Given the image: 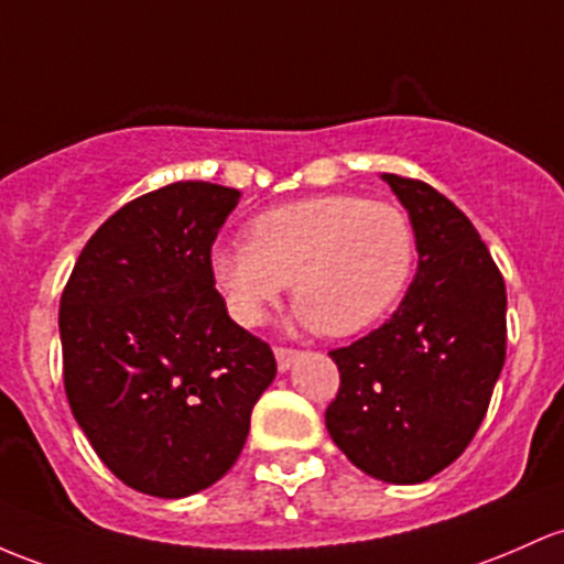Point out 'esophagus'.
<instances>
[{
  "mask_svg": "<svg viewBox=\"0 0 564 564\" xmlns=\"http://www.w3.org/2000/svg\"><path fill=\"white\" fill-rule=\"evenodd\" d=\"M296 358H300V350L296 348H283V345H278L275 348V361H278V369H281V372H286Z\"/></svg>",
  "mask_w": 564,
  "mask_h": 564,
  "instance_id": "obj_1",
  "label": "esophagus"
}]
</instances>
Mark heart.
<instances>
[{
  "label": "heart",
  "instance_id": "b5f03b06",
  "mask_svg": "<svg viewBox=\"0 0 564 564\" xmlns=\"http://www.w3.org/2000/svg\"><path fill=\"white\" fill-rule=\"evenodd\" d=\"M249 246L212 251V278L240 326L262 324L294 281L305 326L348 337L377 324L404 294L417 243L393 203L321 195L253 216Z\"/></svg>",
  "mask_w": 564,
  "mask_h": 564
}]
</instances>
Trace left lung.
Returning a JSON list of instances; mask_svg holds the SVG:
<instances>
[{
  "label": "left lung",
  "instance_id": "obj_1",
  "mask_svg": "<svg viewBox=\"0 0 564 564\" xmlns=\"http://www.w3.org/2000/svg\"><path fill=\"white\" fill-rule=\"evenodd\" d=\"M410 212L417 275L388 324L329 350L339 369L326 429L352 466L420 485L463 455L506 361V283L453 200L386 173Z\"/></svg>",
  "mask_w": 564,
  "mask_h": 564
}]
</instances>
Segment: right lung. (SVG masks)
<instances>
[{"mask_svg": "<svg viewBox=\"0 0 564 564\" xmlns=\"http://www.w3.org/2000/svg\"><path fill=\"white\" fill-rule=\"evenodd\" d=\"M238 200L208 182L135 197L93 232L61 294L74 420L117 479L154 498L230 471L278 369L227 315L208 268Z\"/></svg>", "mask_w": 564, "mask_h": 564, "instance_id": "1", "label": "right lung"}]
</instances>
